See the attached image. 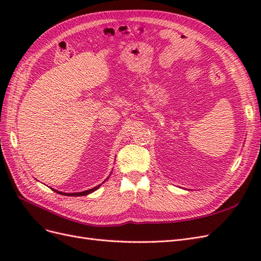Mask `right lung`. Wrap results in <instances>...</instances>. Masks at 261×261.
<instances>
[{
	"mask_svg": "<svg viewBox=\"0 0 261 261\" xmlns=\"http://www.w3.org/2000/svg\"><path fill=\"white\" fill-rule=\"evenodd\" d=\"M107 179H108V178H107ZM107 179H106V180H107ZM100 186H101V184H100V185H98V186H96V187L91 188V189H88V191L81 192V193H62V192H59V191H57V189H53V191H54L55 193L61 194V195H65V196H85V195L91 194V193H92V192H94V191H97V189H98Z\"/></svg>",
	"mask_w": 261,
	"mask_h": 261,
	"instance_id": "1",
	"label": "right lung"
}]
</instances>
